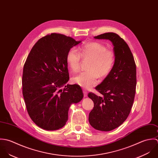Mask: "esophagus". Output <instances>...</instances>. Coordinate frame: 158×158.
<instances>
[{
	"mask_svg": "<svg viewBox=\"0 0 158 158\" xmlns=\"http://www.w3.org/2000/svg\"><path fill=\"white\" fill-rule=\"evenodd\" d=\"M83 93H84V97H86L87 96V91L86 90H85V89H84L83 90Z\"/></svg>",
	"mask_w": 158,
	"mask_h": 158,
	"instance_id": "1",
	"label": "esophagus"
}]
</instances>
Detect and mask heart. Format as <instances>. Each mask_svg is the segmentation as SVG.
Masks as SVG:
<instances>
[{
  "instance_id": "heart-1",
  "label": "heart",
  "mask_w": 158,
  "mask_h": 158,
  "mask_svg": "<svg viewBox=\"0 0 158 158\" xmlns=\"http://www.w3.org/2000/svg\"><path fill=\"white\" fill-rule=\"evenodd\" d=\"M81 58L90 59L87 65L88 70L74 76L72 80L85 89H90L96 85L99 82V76L101 78L106 77L115 62L114 53L98 42L85 44L78 48V52L74 48L68 51L66 60L72 71H79Z\"/></svg>"
}]
</instances>
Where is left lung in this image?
Wrapping results in <instances>:
<instances>
[{
  "label": "left lung",
  "mask_w": 158,
  "mask_h": 158,
  "mask_svg": "<svg viewBox=\"0 0 158 158\" xmlns=\"http://www.w3.org/2000/svg\"><path fill=\"white\" fill-rule=\"evenodd\" d=\"M94 38L112 43L115 62L110 73L95 87L101 95L88 94L94 102L89 120L96 129L109 131L120 126L131 112L135 94L136 65L127 44L118 34L108 32Z\"/></svg>",
  "instance_id": "obj_1"
}]
</instances>
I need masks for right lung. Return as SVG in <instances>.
Returning a JSON list of instances; mask_svg holds the SVG:
<instances>
[{
	"instance_id": "1",
	"label": "right lung",
	"mask_w": 158,
	"mask_h": 158,
	"mask_svg": "<svg viewBox=\"0 0 158 158\" xmlns=\"http://www.w3.org/2000/svg\"><path fill=\"white\" fill-rule=\"evenodd\" d=\"M80 43L62 34H48L35 44L24 63L22 84L26 106L32 121L43 129L64 126L70 105L84 96L79 85H66L69 78L67 52Z\"/></svg>"
}]
</instances>
